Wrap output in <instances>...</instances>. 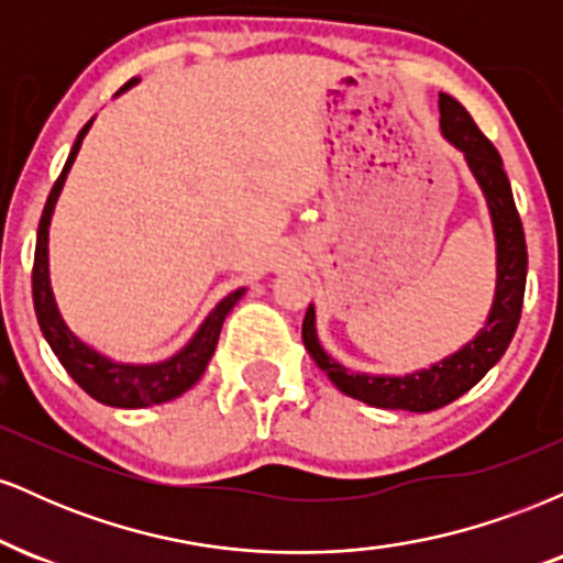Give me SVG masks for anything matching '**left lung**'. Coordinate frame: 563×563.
I'll list each match as a JSON object with an SVG mask.
<instances>
[{"instance_id":"obj_1","label":"left lung","mask_w":563,"mask_h":563,"mask_svg":"<svg viewBox=\"0 0 563 563\" xmlns=\"http://www.w3.org/2000/svg\"><path fill=\"white\" fill-rule=\"evenodd\" d=\"M439 124H442L444 137L452 145L461 147L466 156L471 172L479 179L484 196H487L489 214L495 224L497 241V288L493 312L476 335L461 352L442 360L434 367L412 376H365V373H349L344 365L328 357L322 352L318 333H314V307L307 309L301 325V339L307 352L318 363L320 371L339 386L346 397L360 399L373 407H386V410H410V412H431L437 407L450 405L471 386L479 384L484 373L493 367L497 360L506 354V349L519 328L521 303H525L527 286V241L521 217L516 211L514 192L503 169L500 153L474 124L471 113L455 97L439 95Z\"/></svg>"}]
</instances>
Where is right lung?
<instances>
[{"instance_id":"obj_1","label":"right lung","mask_w":563,"mask_h":563,"mask_svg":"<svg viewBox=\"0 0 563 563\" xmlns=\"http://www.w3.org/2000/svg\"><path fill=\"white\" fill-rule=\"evenodd\" d=\"M134 81L137 79L124 84L121 92L132 87ZM89 126H92V121L84 124L79 137L74 142V147H70L66 166H63L60 177L55 179L53 190H49L47 196V203H44L42 219H38L34 273H31V290H34V309H36L38 328H42L47 344L53 346L55 357L60 360V365L68 371V376L74 378L76 384L89 394V397L97 399V402L111 405V407H151V405L169 402V399L185 394L200 376H203L206 365H209L211 354H214L217 349L222 322L228 318L230 309L235 307V301L243 296V288L232 290L230 296H224V299L214 307V312H211L203 325H200V331L192 335L190 344H187L179 354H174L172 360H166V363H158V365L111 363L108 357L97 354L95 349L81 344V341L68 331V325L63 322L60 312H57L55 307L53 288H49L47 228H49V219H53L55 200L60 196L63 183H66V174L70 169V164H74L76 153H79L81 140Z\"/></svg>"}]
</instances>
